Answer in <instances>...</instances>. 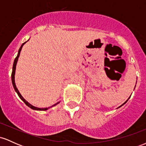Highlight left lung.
Segmentation results:
<instances>
[{
  "mask_svg": "<svg viewBox=\"0 0 146 146\" xmlns=\"http://www.w3.org/2000/svg\"><path fill=\"white\" fill-rule=\"evenodd\" d=\"M127 101H128V100H127ZM127 101H126V102H125V103H126V102H127ZM125 103H124V104H125ZM121 106H122V105H121ZM119 107H120V106H119Z\"/></svg>",
  "mask_w": 146,
  "mask_h": 146,
  "instance_id": "left-lung-1",
  "label": "left lung"
}]
</instances>
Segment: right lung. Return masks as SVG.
Here are the masks:
<instances>
[{
	"mask_svg": "<svg viewBox=\"0 0 146 146\" xmlns=\"http://www.w3.org/2000/svg\"><path fill=\"white\" fill-rule=\"evenodd\" d=\"M25 43H26V42H24V43H23V44L21 45V48H20L19 51H18V55H17V56H16V58H15V60H14V64H13L12 73H11V82H12V84H13V86H14V89H15V90H16V93H17V94H18V96H19V98H21V100H23V101L25 102V104H26L27 106H29V108H31V109H33V110H48V108H51V107H53V106H54L57 105V104H58V103H59V102H58V103H56V104H54V105H53V106H51V107H48V108H37V107H35V106H32V105H31V104H30L29 103V102H27L26 100H25V99L23 98V96H22V95H21V93H19V91H18V88H16V84H15L14 75H15V71H16V64H17L18 59V58H19L20 53H21V49H22V48H23V45H24V44H25Z\"/></svg>",
	"mask_w": 146,
	"mask_h": 146,
	"instance_id": "add662e5",
	"label": "right lung"
}]
</instances>
